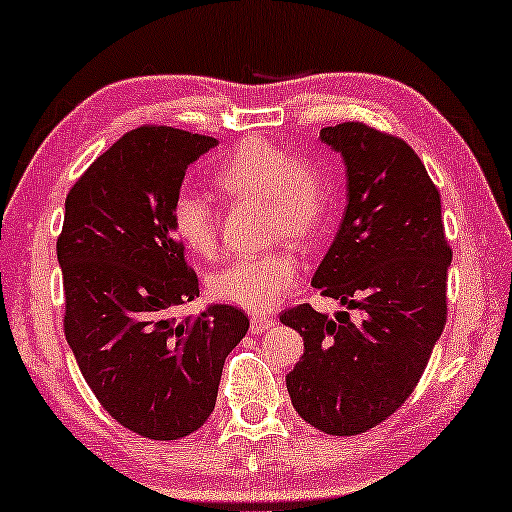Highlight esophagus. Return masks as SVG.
Returning a JSON list of instances; mask_svg holds the SVG:
<instances>
[{
	"instance_id": "obj_1",
	"label": "esophagus",
	"mask_w": 512,
	"mask_h": 512,
	"mask_svg": "<svg viewBox=\"0 0 512 512\" xmlns=\"http://www.w3.org/2000/svg\"><path fill=\"white\" fill-rule=\"evenodd\" d=\"M272 327H275V320H272L270 315L265 313L251 315V334H263V331H268Z\"/></svg>"
}]
</instances>
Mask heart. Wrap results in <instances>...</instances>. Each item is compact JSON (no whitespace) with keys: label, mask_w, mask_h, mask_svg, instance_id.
Wrapping results in <instances>:
<instances>
[{"label":"heart","mask_w":512,"mask_h":512,"mask_svg":"<svg viewBox=\"0 0 512 512\" xmlns=\"http://www.w3.org/2000/svg\"><path fill=\"white\" fill-rule=\"evenodd\" d=\"M214 181L232 199H263V223L270 237L310 240L329 221L331 185L324 171L303 155L265 141L242 143L218 167ZM171 223L185 247L211 256L218 244L214 209L195 192H181L171 209ZM298 254L289 244L249 254L225 265L211 277L218 301L261 313L282 301L298 282Z\"/></svg>","instance_id":"heart-1"}]
</instances>
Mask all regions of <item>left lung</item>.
Listing matches in <instances>:
<instances>
[{
	"mask_svg": "<svg viewBox=\"0 0 512 512\" xmlns=\"http://www.w3.org/2000/svg\"><path fill=\"white\" fill-rule=\"evenodd\" d=\"M322 143L343 157V221L313 287L345 310L308 303L280 322L303 336L287 374L291 404L327 435H357L402 407L447 322V270L440 192L402 138L360 122L327 126Z\"/></svg>",
	"mask_w": 512,
	"mask_h": 512,
	"instance_id": "8db88e82",
	"label": "left lung"
}]
</instances>
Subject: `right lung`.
<instances>
[{
	"label": "right lung",
	"instance_id": "obj_1",
	"mask_svg": "<svg viewBox=\"0 0 512 512\" xmlns=\"http://www.w3.org/2000/svg\"><path fill=\"white\" fill-rule=\"evenodd\" d=\"M216 138L141 126L84 171L65 199L58 265L65 338L105 411L150 440H178L216 407L225 357L249 317L209 305L176 317L199 296L171 223L185 171Z\"/></svg>",
	"mask_w": 512,
	"mask_h": 512
}]
</instances>
